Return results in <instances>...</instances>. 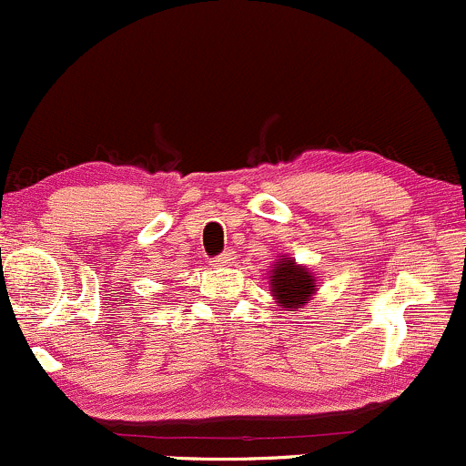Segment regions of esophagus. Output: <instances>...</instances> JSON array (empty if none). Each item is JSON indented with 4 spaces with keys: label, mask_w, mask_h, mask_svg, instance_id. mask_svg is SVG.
Listing matches in <instances>:
<instances>
[{
    "label": "esophagus",
    "mask_w": 466,
    "mask_h": 466,
    "mask_svg": "<svg viewBox=\"0 0 466 466\" xmlns=\"http://www.w3.org/2000/svg\"><path fill=\"white\" fill-rule=\"evenodd\" d=\"M234 256H237V254H234L232 249H228V251H223V254H218L217 258H212V263H215V265H229L234 260Z\"/></svg>",
    "instance_id": "34e87169"
}]
</instances>
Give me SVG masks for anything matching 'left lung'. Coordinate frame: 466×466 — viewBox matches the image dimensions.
I'll use <instances>...</instances> for the list:
<instances>
[{
  "label": "left lung",
  "mask_w": 466,
  "mask_h": 466,
  "mask_svg": "<svg viewBox=\"0 0 466 466\" xmlns=\"http://www.w3.org/2000/svg\"><path fill=\"white\" fill-rule=\"evenodd\" d=\"M271 291L282 309H300L315 293V278L307 267L280 258L271 269Z\"/></svg>",
  "instance_id": "obj_1"
}]
</instances>
